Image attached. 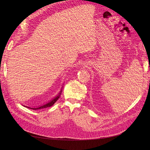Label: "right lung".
Listing matches in <instances>:
<instances>
[{
	"label": "right lung",
	"mask_w": 150,
	"mask_h": 150,
	"mask_svg": "<svg viewBox=\"0 0 150 150\" xmlns=\"http://www.w3.org/2000/svg\"><path fill=\"white\" fill-rule=\"evenodd\" d=\"M61 93H62V89L60 91V92L59 93V94L57 95V96H56L54 98H53L51 100H50L49 102H47V103L46 104H42V105L40 106H38V107H34V108H30V107H29V106H24V107L25 108H29V109H31V110H39V109H43V108H49V107H51L52 106L53 104L55 103L57 101V99L59 98L61 94Z\"/></svg>",
	"instance_id": "obj_1"
}]
</instances>
